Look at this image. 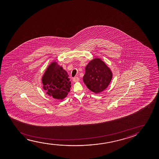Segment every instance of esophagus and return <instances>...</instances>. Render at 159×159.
Segmentation results:
<instances>
[{
	"mask_svg": "<svg viewBox=\"0 0 159 159\" xmlns=\"http://www.w3.org/2000/svg\"><path fill=\"white\" fill-rule=\"evenodd\" d=\"M73 81L74 82H77V81H79V78L78 77H75V78H73Z\"/></svg>",
	"mask_w": 159,
	"mask_h": 159,
	"instance_id": "obj_1",
	"label": "esophagus"
}]
</instances>
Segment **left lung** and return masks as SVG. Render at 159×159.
Segmentation results:
<instances>
[{
	"label": "left lung",
	"mask_w": 159,
	"mask_h": 159,
	"mask_svg": "<svg viewBox=\"0 0 159 159\" xmlns=\"http://www.w3.org/2000/svg\"><path fill=\"white\" fill-rule=\"evenodd\" d=\"M112 78L110 68L101 59L94 58L86 66L83 81L89 90L99 93L108 87Z\"/></svg>",
	"instance_id": "left-lung-1"
}]
</instances>
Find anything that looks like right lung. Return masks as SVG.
I'll list each match as a JSON object with an SVG mask.
<instances>
[{"instance_id": "add662e5", "label": "right lung", "mask_w": 159, "mask_h": 159, "mask_svg": "<svg viewBox=\"0 0 159 159\" xmlns=\"http://www.w3.org/2000/svg\"><path fill=\"white\" fill-rule=\"evenodd\" d=\"M67 72L58 65L56 61L52 62L46 69L42 78L43 89L46 94L57 99L66 97L71 87Z\"/></svg>"}]
</instances>
